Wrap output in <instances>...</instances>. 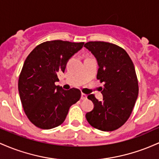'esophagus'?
Returning <instances> with one entry per match:
<instances>
[{"instance_id":"1","label":"esophagus","mask_w":159,"mask_h":159,"mask_svg":"<svg viewBox=\"0 0 159 159\" xmlns=\"http://www.w3.org/2000/svg\"><path fill=\"white\" fill-rule=\"evenodd\" d=\"M81 99L82 100H86L87 99V95H86V94L82 93L81 94Z\"/></svg>"}]
</instances>
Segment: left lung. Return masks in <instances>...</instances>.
<instances>
[{
  "label": "left lung",
  "instance_id": "obj_1",
  "mask_svg": "<svg viewBox=\"0 0 159 159\" xmlns=\"http://www.w3.org/2000/svg\"><path fill=\"white\" fill-rule=\"evenodd\" d=\"M84 46L98 61L97 79L104 83L103 101L96 99L93 94L88 96L94 108L85 114V118L94 128L114 131L129 118L138 96L134 66L125 50L115 44L94 41Z\"/></svg>",
  "mask_w": 159,
  "mask_h": 159
}]
</instances>
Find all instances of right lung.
<instances>
[{
	"label": "right lung",
	"instance_id": "add662e5",
	"mask_svg": "<svg viewBox=\"0 0 159 159\" xmlns=\"http://www.w3.org/2000/svg\"><path fill=\"white\" fill-rule=\"evenodd\" d=\"M84 43L52 40L35 47L25 61L18 89L23 109L37 127L51 129L65 120L71 105L79 101L77 89L65 90L55 83L67 61Z\"/></svg>",
	"mask_w": 159,
	"mask_h": 159
}]
</instances>
